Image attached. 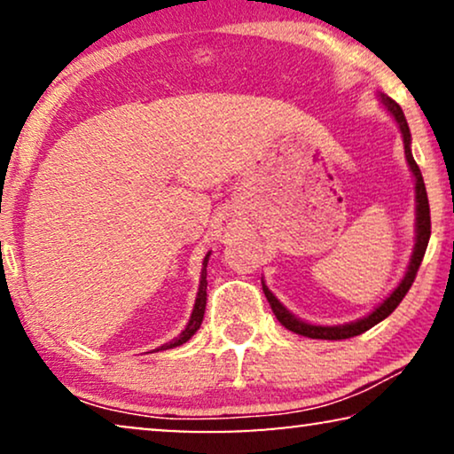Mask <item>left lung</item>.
Segmentation results:
<instances>
[{
    "mask_svg": "<svg viewBox=\"0 0 454 454\" xmlns=\"http://www.w3.org/2000/svg\"><path fill=\"white\" fill-rule=\"evenodd\" d=\"M376 97H378V101H380L382 107L388 111L390 117H393V120L396 121V126H399V129H401L403 146H405V159H407L409 171H411V176L415 179V246H413L411 258H409L407 270H405V275H403L401 283L396 285L393 291H390L388 297L380 303V306H376L368 316H364V318H357L353 322H345V325H334V326L312 325V322L297 318L294 312H289V309L277 300V295L272 294V291L266 287V283L262 281V291H264L266 300H269V303H270L272 312H275V316H277V320L281 322V325L287 328V331L295 333V334H301V337L325 339V340L351 339V337H357V334H362L365 331H370V328L376 326L378 322H382L384 318H387V316L395 312V308L399 306V303L403 301V297L407 295L409 287H411L413 281H415V275H418L421 260H424L427 241H430V204H427L424 177H421L419 167H418V163H415V159L411 154V132H409L405 114H403V109L399 107V105H396L388 95H384V92H378Z\"/></svg>",
    "mask_w": 454,
    "mask_h": 454,
    "instance_id": "1",
    "label": "left lung"
}]
</instances>
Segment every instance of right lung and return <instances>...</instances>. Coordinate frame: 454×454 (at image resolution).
<instances>
[{
  "label": "right lung",
  "instance_id": "add662e5",
  "mask_svg": "<svg viewBox=\"0 0 454 454\" xmlns=\"http://www.w3.org/2000/svg\"><path fill=\"white\" fill-rule=\"evenodd\" d=\"M208 258H210V252L204 256L202 260V270H200V287H198V295H196V301H194V309H192V316L188 320V325L182 333H179V337H176L169 343L160 345L157 351H165V349H173V347H179L184 345L185 340H190L194 337V333L200 328L202 325V318H204V309H207V266H208Z\"/></svg>",
  "mask_w": 454,
  "mask_h": 454
}]
</instances>
